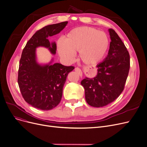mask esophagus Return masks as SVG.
<instances>
[{
    "mask_svg": "<svg viewBox=\"0 0 147 147\" xmlns=\"http://www.w3.org/2000/svg\"><path fill=\"white\" fill-rule=\"evenodd\" d=\"M75 71L76 72H77V74H78L81 77L82 76V72L81 70V69H80L79 67H75Z\"/></svg>",
    "mask_w": 147,
    "mask_h": 147,
    "instance_id": "esophagus-1",
    "label": "esophagus"
}]
</instances>
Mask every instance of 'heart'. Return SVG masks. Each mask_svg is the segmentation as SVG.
<instances>
[{
    "label": "heart",
    "instance_id": "obj_1",
    "mask_svg": "<svg viewBox=\"0 0 147 147\" xmlns=\"http://www.w3.org/2000/svg\"><path fill=\"white\" fill-rule=\"evenodd\" d=\"M109 45L107 34L92 27H81L69 32L63 40L59 42V55L72 62L75 53L79 51L80 59L86 65L98 63L105 56Z\"/></svg>",
    "mask_w": 147,
    "mask_h": 147
}]
</instances>
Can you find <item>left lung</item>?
I'll use <instances>...</instances> for the list:
<instances>
[{"instance_id": "1", "label": "left lung", "mask_w": 147, "mask_h": 147, "mask_svg": "<svg viewBox=\"0 0 147 147\" xmlns=\"http://www.w3.org/2000/svg\"><path fill=\"white\" fill-rule=\"evenodd\" d=\"M109 53L97 65L96 76L85 78L81 84L85 89L86 101L91 106L101 107L115 101L124 89L130 68V56L124 43L113 29Z\"/></svg>"}]
</instances>
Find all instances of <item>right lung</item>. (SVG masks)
<instances>
[{
	"mask_svg": "<svg viewBox=\"0 0 147 147\" xmlns=\"http://www.w3.org/2000/svg\"><path fill=\"white\" fill-rule=\"evenodd\" d=\"M67 22L49 25L37 31L22 51L18 70L19 87L25 101L40 110H51L59 105L66 77L75 67L59 63L51 64L53 59L48 64H39L37 61L36 49L44 47L55 55L56 42H50L48 37L59 34Z\"/></svg>",
	"mask_w": 147,
	"mask_h": 147,
	"instance_id": "1",
	"label": "right lung"
}]
</instances>
